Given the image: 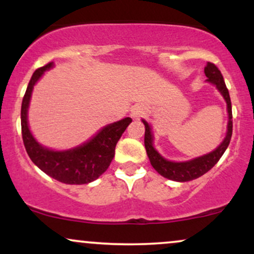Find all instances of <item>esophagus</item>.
<instances>
[{
    "label": "esophagus",
    "mask_w": 254,
    "mask_h": 254,
    "mask_svg": "<svg viewBox=\"0 0 254 254\" xmlns=\"http://www.w3.org/2000/svg\"><path fill=\"white\" fill-rule=\"evenodd\" d=\"M145 112H147V110H145L143 105H135V106H132V109L130 111V116L132 119H138L143 117Z\"/></svg>",
    "instance_id": "obj_1"
}]
</instances>
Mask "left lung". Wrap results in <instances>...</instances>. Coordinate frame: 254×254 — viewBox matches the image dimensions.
Returning <instances> with one entry per match:
<instances>
[{
  "mask_svg": "<svg viewBox=\"0 0 254 254\" xmlns=\"http://www.w3.org/2000/svg\"><path fill=\"white\" fill-rule=\"evenodd\" d=\"M204 74L206 78V82L214 84L216 89L222 95L224 101L227 104V113H228V123H227V132L224 136L223 141L218 147L215 148L210 153H206L204 155L193 157L186 161H171L166 159L156 150L154 147V133L151 130L150 124L147 121L142 119V123L144 124V147L147 150V155L149 157L151 166L154 167L157 173L164 178L173 180V182H190V180L197 179L202 177L206 172L210 171L215 165L217 164L218 160L223 155V153L228 148L230 138H232L233 132V121H232V103H230L229 92L227 89L226 83H224L223 76L221 71L218 70L217 66L210 62L206 63L204 68Z\"/></svg>",
  "mask_w": 254,
  "mask_h": 254,
  "instance_id": "obj_1",
  "label": "left lung"
}]
</instances>
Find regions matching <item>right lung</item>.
<instances>
[{"mask_svg": "<svg viewBox=\"0 0 254 254\" xmlns=\"http://www.w3.org/2000/svg\"><path fill=\"white\" fill-rule=\"evenodd\" d=\"M54 66V62H51L33 72L22 99L21 131L26 151L39 170L58 182L69 185L92 183L109 168L115 156L116 144L132 119L127 117L105 125L88 141L70 149L56 150L39 143L30 130L28 109L34 86L45 71Z\"/></svg>", "mask_w": 254, "mask_h": 254, "instance_id": "obj_1", "label": "right lung"}]
</instances>
